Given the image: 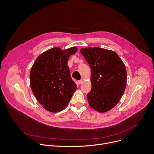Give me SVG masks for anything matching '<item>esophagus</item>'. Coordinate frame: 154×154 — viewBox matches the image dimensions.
<instances>
[{"label":"esophagus","instance_id":"obj_1","mask_svg":"<svg viewBox=\"0 0 154 154\" xmlns=\"http://www.w3.org/2000/svg\"><path fill=\"white\" fill-rule=\"evenodd\" d=\"M77 82H78V84L81 85V84L83 82V80H79Z\"/></svg>","mask_w":154,"mask_h":154}]
</instances>
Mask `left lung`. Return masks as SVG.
<instances>
[{
    "instance_id": "8db88e82",
    "label": "left lung",
    "mask_w": 154,
    "mask_h": 154,
    "mask_svg": "<svg viewBox=\"0 0 154 154\" xmlns=\"http://www.w3.org/2000/svg\"><path fill=\"white\" fill-rule=\"evenodd\" d=\"M81 54L91 68V90L87 95L90 106L104 113L113 108L122 96L127 83V71L122 60L114 51L87 48Z\"/></svg>"
}]
</instances>
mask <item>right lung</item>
<instances>
[{"label":"right lung","instance_id":"add662e5","mask_svg":"<svg viewBox=\"0 0 154 154\" xmlns=\"http://www.w3.org/2000/svg\"><path fill=\"white\" fill-rule=\"evenodd\" d=\"M77 51L75 47L64 51L52 48L41 54L32 66L31 89L38 102L49 112L62 111L77 89L67 65L69 57Z\"/></svg>","mask_w":154,"mask_h":154}]
</instances>
